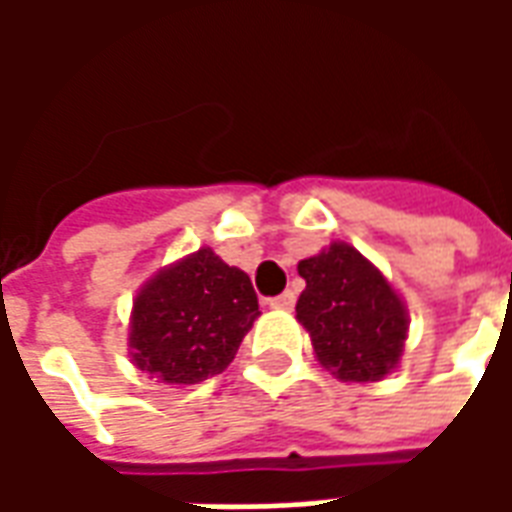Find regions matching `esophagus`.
I'll return each instance as SVG.
<instances>
[{
  "mask_svg": "<svg viewBox=\"0 0 512 512\" xmlns=\"http://www.w3.org/2000/svg\"><path fill=\"white\" fill-rule=\"evenodd\" d=\"M293 304H296V293L293 290H285V293H279L271 299V307H277V310H293Z\"/></svg>",
  "mask_w": 512,
  "mask_h": 512,
  "instance_id": "1",
  "label": "esophagus"
}]
</instances>
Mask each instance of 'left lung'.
<instances>
[{
  "instance_id": "obj_1",
  "label": "left lung",
  "mask_w": 512,
  "mask_h": 512,
  "mask_svg": "<svg viewBox=\"0 0 512 512\" xmlns=\"http://www.w3.org/2000/svg\"><path fill=\"white\" fill-rule=\"evenodd\" d=\"M307 288L296 318L310 332L318 362L343 381H381L406 343V307L373 263L348 244L299 263Z\"/></svg>"
}]
</instances>
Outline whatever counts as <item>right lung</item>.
<instances>
[{
	"label": "right lung",
	"mask_w": 512,
	"mask_h": 512,
	"mask_svg": "<svg viewBox=\"0 0 512 512\" xmlns=\"http://www.w3.org/2000/svg\"><path fill=\"white\" fill-rule=\"evenodd\" d=\"M260 315L252 279L200 249L164 268L134 301V362L164 384L219 376Z\"/></svg>",
	"instance_id": "obj_1"
}]
</instances>
